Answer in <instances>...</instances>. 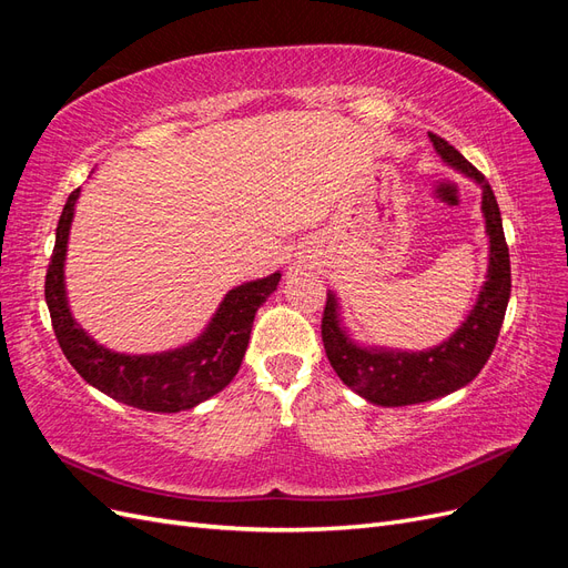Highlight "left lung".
Here are the masks:
<instances>
[{"label": "left lung", "mask_w": 568, "mask_h": 568, "mask_svg": "<svg viewBox=\"0 0 568 568\" xmlns=\"http://www.w3.org/2000/svg\"><path fill=\"white\" fill-rule=\"evenodd\" d=\"M428 140L445 165L480 186V213H484L488 236V270L469 315L448 338L426 351H400L359 343L353 338L348 324L343 322V307L336 291L329 288L322 317L326 357L343 384L355 390L359 398L382 407L428 403L474 382L495 348L511 291L509 248L500 209H497L488 180L440 136L428 132Z\"/></svg>", "instance_id": "1"}]
</instances>
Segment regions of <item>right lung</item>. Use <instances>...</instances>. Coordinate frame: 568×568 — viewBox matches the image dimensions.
<instances>
[{"label": "right lung", "mask_w": 568, "mask_h": 568, "mask_svg": "<svg viewBox=\"0 0 568 568\" xmlns=\"http://www.w3.org/2000/svg\"><path fill=\"white\" fill-rule=\"evenodd\" d=\"M78 199L80 189L63 205L44 282L51 324L68 363L109 398L161 415L192 409L230 386L246 355L257 307L277 291L282 272L230 288L203 332L178 348L140 355L111 351L82 329L68 303L65 253Z\"/></svg>", "instance_id": "obj_1"}]
</instances>
